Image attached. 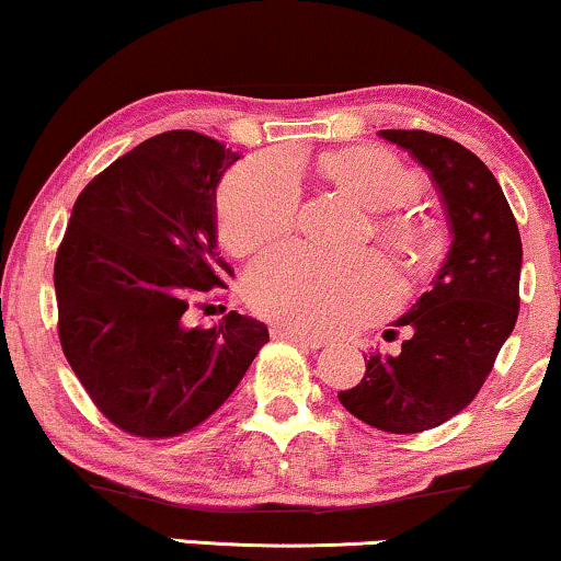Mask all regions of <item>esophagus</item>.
<instances>
[{"mask_svg": "<svg viewBox=\"0 0 561 561\" xmlns=\"http://www.w3.org/2000/svg\"><path fill=\"white\" fill-rule=\"evenodd\" d=\"M273 335L275 337H283V341H291V343H296L304 351H320V348H324L322 337L301 335V333H296V330H288V328H273Z\"/></svg>", "mask_w": 561, "mask_h": 561, "instance_id": "34e87169", "label": "esophagus"}]
</instances>
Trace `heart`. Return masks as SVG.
<instances>
[{
    "instance_id": "1",
    "label": "heart",
    "mask_w": 561,
    "mask_h": 561,
    "mask_svg": "<svg viewBox=\"0 0 561 561\" xmlns=\"http://www.w3.org/2000/svg\"><path fill=\"white\" fill-rule=\"evenodd\" d=\"M322 174L371 213L396 210L419 195L416 171L382 148H351L322 158ZM301 186L291 163L260 156L241 163L220 186L218 213L224 244L237 254H257L294 233ZM377 237L405 265L424 260L428 233L419 220L385 216ZM396 278L375 257L337 260L309 249L267 257L247 278V299L267 320L301 335H333L377 320L396 304Z\"/></svg>"
}]
</instances>
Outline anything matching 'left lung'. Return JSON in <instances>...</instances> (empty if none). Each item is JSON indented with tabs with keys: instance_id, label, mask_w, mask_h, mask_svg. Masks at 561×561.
<instances>
[{
	"instance_id": "8db88e82",
	"label": "left lung",
	"mask_w": 561,
	"mask_h": 561,
	"mask_svg": "<svg viewBox=\"0 0 561 561\" xmlns=\"http://www.w3.org/2000/svg\"><path fill=\"white\" fill-rule=\"evenodd\" d=\"M379 137L434 179L453 244L432 288L396 322L413 333L400 354L364 356L362 382L337 398L364 424L416 434L460 413L486 382L520 312L523 244L507 197L479 156L424 129H379Z\"/></svg>"
}]
</instances>
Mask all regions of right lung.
Listing matches in <instances>:
<instances>
[{
    "label": "right lung",
    "instance_id": "add662e5",
    "mask_svg": "<svg viewBox=\"0 0 561 561\" xmlns=\"http://www.w3.org/2000/svg\"><path fill=\"white\" fill-rule=\"evenodd\" d=\"M237 161L213 137L174 129L116 158L72 207L54 262L61 351L95 408L133 437L203 424L270 341L239 312L186 324L233 275L218 252L216 186Z\"/></svg>",
    "mask_w": 561,
    "mask_h": 561
}]
</instances>
